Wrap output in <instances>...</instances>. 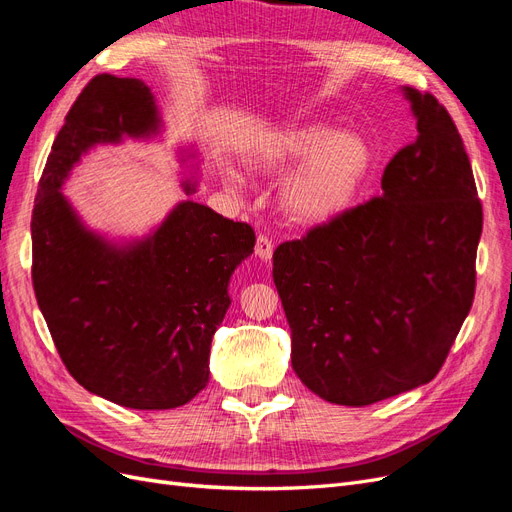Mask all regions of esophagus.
Wrapping results in <instances>:
<instances>
[{
    "mask_svg": "<svg viewBox=\"0 0 512 512\" xmlns=\"http://www.w3.org/2000/svg\"><path fill=\"white\" fill-rule=\"evenodd\" d=\"M256 256L260 260H271V256H273V243H271V239L267 235H258V239H256Z\"/></svg>",
    "mask_w": 512,
    "mask_h": 512,
    "instance_id": "1",
    "label": "esophagus"
}]
</instances>
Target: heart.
I'll return each mask as SVG.
<instances>
[{
  "instance_id": "obj_1",
  "label": "heart",
  "mask_w": 512,
  "mask_h": 512,
  "mask_svg": "<svg viewBox=\"0 0 512 512\" xmlns=\"http://www.w3.org/2000/svg\"><path fill=\"white\" fill-rule=\"evenodd\" d=\"M369 145L354 132H335L327 123H309L275 138L258 156V166L280 170L301 164L282 188V205L294 220L316 224L331 220L356 192L369 166ZM232 190H241L235 173L226 175Z\"/></svg>"
}]
</instances>
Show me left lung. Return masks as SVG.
Wrapping results in <instances>:
<instances>
[{
  "mask_svg": "<svg viewBox=\"0 0 512 512\" xmlns=\"http://www.w3.org/2000/svg\"><path fill=\"white\" fill-rule=\"evenodd\" d=\"M416 141L382 175V196L273 252L292 369L318 397L369 406L440 371L476 288L483 207L446 108L404 87Z\"/></svg>",
  "mask_w": 512,
  "mask_h": 512,
  "instance_id": "1",
  "label": "left lung"
}]
</instances>
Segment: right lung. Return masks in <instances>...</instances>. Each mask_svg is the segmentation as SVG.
<instances>
[{
	"instance_id": "add662e5",
	"label": "right lung",
	"mask_w": 512,
	"mask_h": 512,
	"mask_svg": "<svg viewBox=\"0 0 512 512\" xmlns=\"http://www.w3.org/2000/svg\"><path fill=\"white\" fill-rule=\"evenodd\" d=\"M160 128L143 81L91 79L55 138L32 215V280L61 361L89 393L134 410L179 408L205 389L230 275L256 243L252 226L194 200L134 241H108L83 224L61 194L81 156ZM183 188L194 194L196 183Z\"/></svg>"
}]
</instances>
